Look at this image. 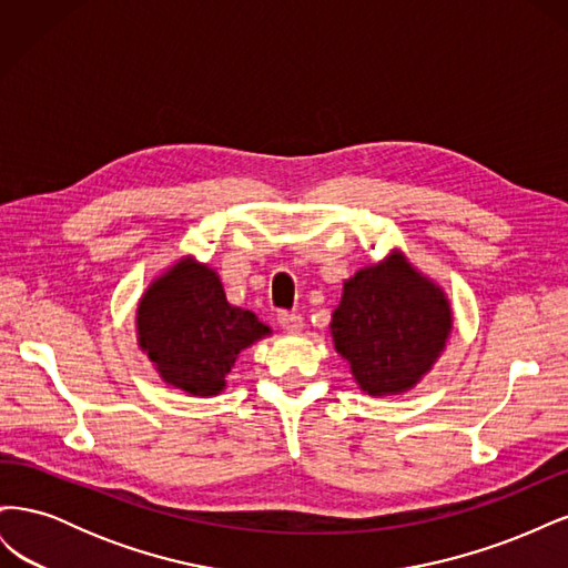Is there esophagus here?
Listing matches in <instances>:
<instances>
[{
	"label": "esophagus",
	"mask_w": 568,
	"mask_h": 568,
	"mask_svg": "<svg viewBox=\"0 0 568 568\" xmlns=\"http://www.w3.org/2000/svg\"><path fill=\"white\" fill-rule=\"evenodd\" d=\"M277 320H280V324L284 326V329H286L288 334H301V329H303V315L282 311V313L277 315Z\"/></svg>",
	"instance_id": "obj_1"
}]
</instances>
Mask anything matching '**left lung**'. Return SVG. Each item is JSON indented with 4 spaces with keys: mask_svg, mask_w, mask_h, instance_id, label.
Returning a JSON list of instances; mask_svg holds the SVG:
<instances>
[{
    "mask_svg": "<svg viewBox=\"0 0 568 568\" xmlns=\"http://www.w3.org/2000/svg\"><path fill=\"white\" fill-rule=\"evenodd\" d=\"M329 332L359 388L398 395L436 365L453 332V307L434 280L393 251L343 282Z\"/></svg>",
    "mask_w": 568,
    "mask_h": 568,
    "instance_id": "obj_1",
    "label": "left lung"
}]
</instances>
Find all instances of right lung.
I'll return each mask as SVG.
<instances>
[{"instance_id":"right-lung-1","label":"right lung","mask_w":568,"mask_h":568,"mask_svg":"<svg viewBox=\"0 0 568 568\" xmlns=\"http://www.w3.org/2000/svg\"><path fill=\"white\" fill-rule=\"evenodd\" d=\"M270 336V326L227 301L217 272L182 257L136 303V343L168 386L189 395L225 390L239 353Z\"/></svg>"}]
</instances>
